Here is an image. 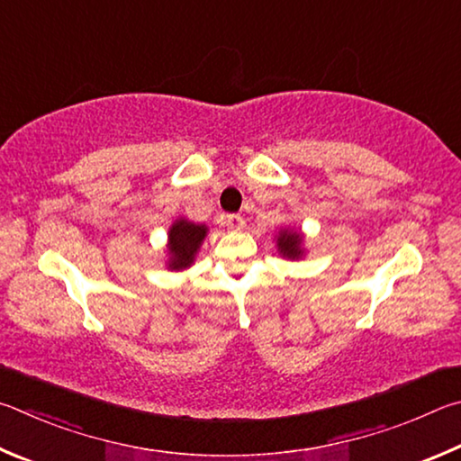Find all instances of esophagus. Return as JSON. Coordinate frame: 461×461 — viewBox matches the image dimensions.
Here are the masks:
<instances>
[{"instance_id":"1","label":"esophagus","mask_w":461,"mask_h":461,"mask_svg":"<svg viewBox=\"0 0 461 461\" xmlns=\"http://www.w3.org/2000/svg\"><path fill=\"white\" fill-rule=\"evenodd\" d=\"M226 226H229L230 230H240V229H245V218L240 216V214H229L226 216Z\"/></svg>"}]
</instances>
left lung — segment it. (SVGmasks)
<instances>
[{
	"label": "left lung",
	"instance_id": "left-lung-1",
	"mask_svg": "<svg viewBox=\"0 0 461 461\" xmlns=\"http://www.w3.org/2000/svg\"><path fill=\"white\" fill-rule=\"evenodd\" d=\"M277 247L279 253H284V257H289V259H297L302 255V237L297 232H279L277 239Z\"/></svg>",
	"mask_w": 461,
	"mask_h": 461
}]
</instances>
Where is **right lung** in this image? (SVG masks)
<instances>
[{"instance_id":"1","label":"right lung","mask_w":461,"mask_h":461,"mask_svg":"<svg viewBox=\"0 0 461 461\" xmlns=\"http://www.w3.org/2000/svg\"><path fill=\"white\" fill-rule=\"evenodd\" d=\"M206 237L204 224H194L188 221H177L172 229H169V253H172V261L169 267L172 269H184L194 261L202 239Z\"/></svg>"}]
</instances>
